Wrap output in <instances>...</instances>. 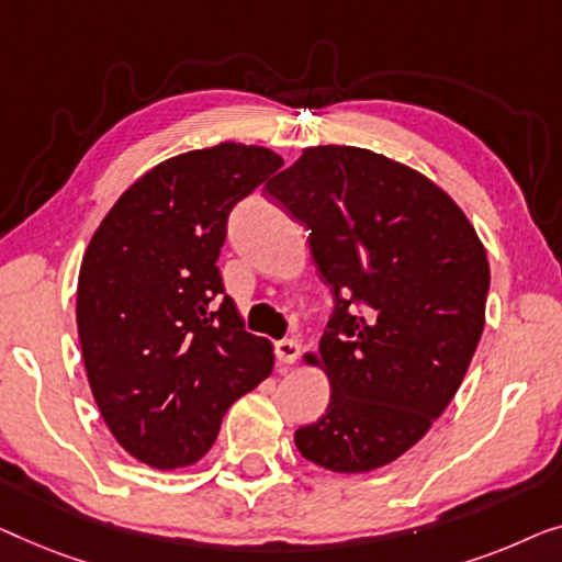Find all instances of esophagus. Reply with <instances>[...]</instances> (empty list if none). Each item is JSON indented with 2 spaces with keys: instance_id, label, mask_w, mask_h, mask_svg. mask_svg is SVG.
Here are the masks:
<instances>
[{
  "instance_id": "obj_1",
  "label": "esophagus",
  "mask_w": 562,
  "mask_h": 562,
  "mask_svg": "<svg viewBox=\"0 0 562 562\" xmlns=\"http://www.w3.org/2000/svg\"><path fill=\"white\" fill-rule=\"evenodd\" d=\"M274 351H278L280 363H284V367H288V363H292V361L297 359L300 344L295 341V338H282V341L274 344Z\"/></svg>"
}]
</instances>
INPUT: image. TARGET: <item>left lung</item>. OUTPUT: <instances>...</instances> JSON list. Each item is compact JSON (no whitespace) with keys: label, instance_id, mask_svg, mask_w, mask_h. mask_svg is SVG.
I'll list each match as a JSON object with an SVG mask.
<instances>
[{"label":"left lung","instance_id":"left-lung-1","mask_svg":"<svg viewBox=\"0 0 562 562\" xmlns=\"http://www.w3.org/2000/svg\"><path fill=\"white\" fill-rule=\"evenodd\" d=\"M267 193L311 228L336 303L318 353H305L330 400L295 446L321 469L374 471L456 397L486 321V249L442 188L371 149L305 147Z\"/></svg>","mask_w":562,"mask_h":562}]
</instances>
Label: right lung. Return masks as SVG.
Here are the masks:
<instances>
[{
	"mask_svg": "<svg viewBox=\"0 0 562 562\" xmlns=\"http://www.w3.org/2000/svg\"><path fill=\"white\" fill-rule=\"evenodd\" d=\"M280 168L239 142L176 155L91 236L76 292L86 374L116 442L153 469L201 461L226 409L272 374V344L244 330L216 259L228 213Z\"/></svg>",
	"mask_w": 562,
	"mask_h": 562,
	"instance_id": "add662e5",
	"label": "right lung"
}]
</instances>
